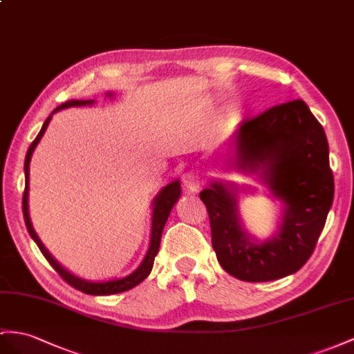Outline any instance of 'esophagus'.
<instances>
[{
  "label": "esophagus",
  "instance_id": "esophagus-1",
  "mask_svg": "<svg viewBox=\"0 0 354 354\" xmlns=\"http://www.w3.org/2000/svg\"><path fill=\"white\" fill-rule=\"evenodd\" d=\"M183 183L185 189L189 193H196L201 189V178H198V175L194 174V171H187V174H184Z\"/></svg>",
  "mask_w": 354,
  "mask_h": 354
}]
</instances>
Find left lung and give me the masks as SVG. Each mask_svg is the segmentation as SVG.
Returning a JSON list of instances; mask_svg holds the SVG:
<instances>
[{"mask_svg":"<svg viewBox=\"0 0 354 354\" xmlns=\"http://www.w3.org/2000/svg\"><path fill=\"white\" fill-rule=\"evenodd\" d=\"M229 166L257 175L283 203L274 236L257 241L239 216V187L211 180L201 193L211 221L212 247L234 278L260 283L292 275L311 257L333 202L329 145L302 100L243 121L232 140Z\"/></svg>","mask_w":354,"mask_h":354,"instance_id":"1","label":"left lung"}]
</instances>
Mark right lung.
Returning a JSON list of instances; mask_svg holds the SVG:
<instances>
[{
    "label": "right lung",
    "mask_w": 354,
    "mask_h": 354,
    "mask_svg": "<svg viewBox=\"0 0 354 354\" xmlns=\"http://www.w3.org/2000/svg\"><path fill=\"white\" fill-rule=\"evenodd\" d=\"M107 97H113V93H106ZM94 100H70V102L62 103L61 106H58L55 111H53L48 120L44 121L40 133L37 134V138L34 139V142L31 143V147L26 152L25 157V165H24V170H25V192H24V197H22V209H24V220H25V225L28 229L30 236L34 239V242L37 243V247L40 248L41 254L46 257V260L50 263V266L55 269L58 274L62 277V279H66L70 286H73L75 288L80 290L86 295H94V296H106V295H116V293H122L130 290L133 287H136L138 284H140L142 281L147 278L153 266V259L158 254L160 250V242H161V233L162 229H165V224L169 218V214L171 211V207L175 206V203L178 202V198L180 197V183L179 179L174 180V183L167 184L165 188H161V192L157 194V197L153 198L152 202V221H151V241H149V248L147 256H145L143 261L140 263V266L136 269L134 272H131L130 275L122 277V278H116V279H109V281H88L84 278H79L76 275L68 272L64 266L59 265L58 261L52 257L50 252L46 250V247L43 245V242L40 241V238L35 233L32 223L30 218V212H28V189H30V161L32 157V152L37 147L39 142L41 140L44 131H46L48 125L52 120V115L57 113L61 109H67V107H76V106H91L94 104Z\"/></svg>",
    "instance_id": "obj_1"
}]
</instances>
